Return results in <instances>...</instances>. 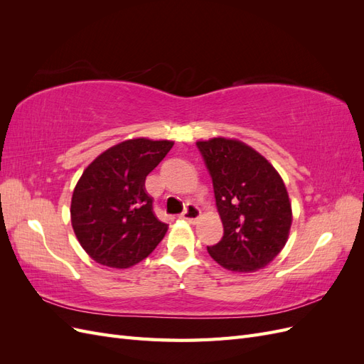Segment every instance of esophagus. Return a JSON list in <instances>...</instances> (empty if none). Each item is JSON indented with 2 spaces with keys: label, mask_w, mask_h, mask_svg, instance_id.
<instances>
[{
  "label": "esophagus",
  "mask_w": 364,
  "mask_h": 364,
  "mask_svg": "<svg viewBox=\"0 0 364 364\" xmlns=\"http://www.w3.org/2000/svg\"><path fill=\"white\" fill-rule=\"evenodd\" d=\"M199 217H200V209L196 205H186L185 211L181 214V218L186 220V222L190 223H196L197 220H199Z\"/></svg>",
  "instance_id": "esophagus-1"
}]
</instances>
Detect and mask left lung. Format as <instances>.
<instances>
[{
	"mask_svg": "<svg viewBox=\"0 0 364 364\" xmlns=\"http://www.w3.org/2000/svg\"><path fill=\"white\" fill-rule=\"evenodd\" d=\"M211 174L223 237L209 255L230 272L266 267L287 243L291 203L273 165L245 142L226 138L197 141Z\"/></svg>",
	"mask_w": 364,
	"mask_h": 364,
	"instance_id": "8db88e82",
	"label": "left lung"
}]
</instances>
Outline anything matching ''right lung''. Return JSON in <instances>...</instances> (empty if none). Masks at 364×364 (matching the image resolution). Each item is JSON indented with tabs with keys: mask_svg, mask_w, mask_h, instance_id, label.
I'll use <instances>...</instances> for the list:
<instances>
[{
	"mask_svg": "<svg viewBox=\"0 0 364 364\" xmlns=\"http://www.w3.org/2000/svg\"><path fill=\"white\" fill-rule=\"evenodd\" d=\"M173 141L127 139L95 158L77 182L71 223L85 252L98 264L127 269L147 258L168 226L153 213L146 178Z\"/></svg>",
	"mask_w": 364,
	"mask_h": 364,
	"instance_id": "1",
	"label": "right lung"
}]
</instances>
